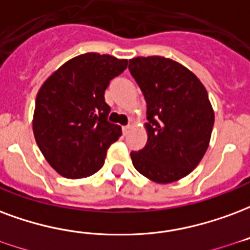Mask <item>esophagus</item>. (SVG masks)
I'll return each mask as SVG.
<instances>
[{
    "label": "esophagus",
    "instance_id": "1",
    "mask_svg": "<svg viewBox=\"0 0 250 250\" xmlns=\"http://www.w3.org/2000/svg\"><path fill=\"white\" fill-rule=\"evenodd\" d=\"M131 127H132V125H125V127H123V135L128 134L131 130Z\"/></svg>",
    "mask_w": 250,
    "mask_h": 250
}]
</instances>
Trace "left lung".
<instances>
[{
  "label": "left lung",
  "mask_w": 250,
  "mask_h": 250,
  "mask_svg": "<svg viewBox=\"0 0 250 250\" xmlns=\"http://www.w3.org/2000/svg\"><path fill=\"white\" fill-rule=\"evenodd\" d=\"M131 75L147 103V144L131 152L143 176L168 184L189 175L207 152L214 112L204 84L176 61L159 55L130 59Z\"/></svg>",
  "instance_id": "8db88e82"
}]
</instances>
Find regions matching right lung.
<instances>
[{
    "instance_id": "add662e5",
    "label": "right lung",
    "mask_w": 250,
    "mask_h": 250,
    "mask_svg": "<svg viewBox=\"0 0 250 250\" xmlns=\"http://www.w3.org/2000/svg\"><path fill=\"white\" fill-rule=\"evenodd\" d=\"M127 64V59L86 53L62 64L41 86L33 132L42 155L61 176H91L104 164L107 149L122 135L120 125L107 120L104 90Z\"/></svg>"
}]
</instances>
